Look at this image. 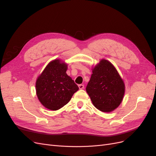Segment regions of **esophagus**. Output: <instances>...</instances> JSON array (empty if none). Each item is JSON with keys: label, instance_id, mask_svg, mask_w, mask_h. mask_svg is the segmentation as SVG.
<instances>
[{"label": "esophagus", "instance_id": "34e87169", "mask_svg": "<svg viewBox=\"0 0 156 156\" xmlns=\"http://www.w3.org/2000/svg\"><path fill=\"white\" fill-rule=\"evenodd\" d=\"M79 89H83L84 88V85L83 84H79Z\"/></svg>", "mask_w": 156, "mask_h": 156}]
</instances>
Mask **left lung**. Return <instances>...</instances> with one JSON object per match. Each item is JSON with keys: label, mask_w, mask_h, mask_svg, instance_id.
Instances as JSON below:
<instances>
[{"label": "left lung", "mask_w": 156, "mask_h": 156, "mask_svg": "<svg viewBox=\"0 0 156 156\" xmlns=\"http://www.w3.org/2000/svg\"><path fill=\"white\" fill-rule=\"evenodd\" d=\"M86 90L96 108L109 112L123 100L125 85L114 66L103 59L93 68Z\"/></svg>", "instance_id": "8db88e82"}]
</instances>
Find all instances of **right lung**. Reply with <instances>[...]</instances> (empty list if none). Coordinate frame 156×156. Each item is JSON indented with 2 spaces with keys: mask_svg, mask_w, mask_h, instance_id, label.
Listing matches in <instances>:
<instances>
[{
  "mask_svg": "<svg viewBox=\"0 0 156 156\" xmlns=\"http://www.w3.org/2000/svg\"><path fill=\"white\" fill-rule=\"evenodd\" d=\"M68 66L56 59L49 62L37 77L36 90L37 98L45 107L56 111L70 101L79 87L66 73Z\"/></svg>",
  "mask_w": 156,
  "mask_h": 156,
  "instance_id": "right-lung-1",
  "label": "right lung"
}]
</instances>
